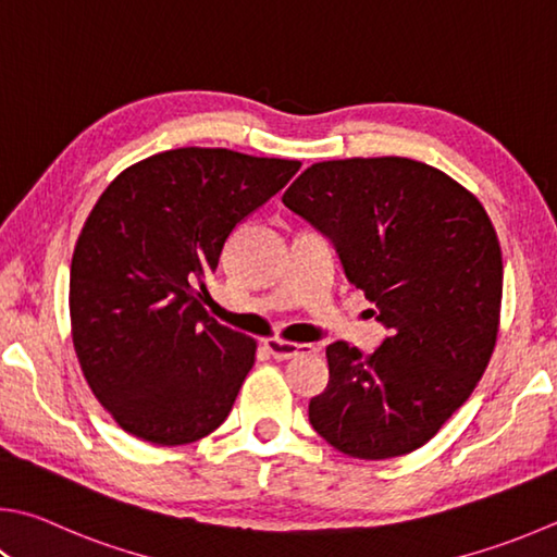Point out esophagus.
Returning <instances> with one entry per match:
<instances>
[{
	"instance_id": "1",
	"label": "esophagus",
	"mask_w": 557,
	"mask_h": 557,
	"mask_svg": "<svg viewBox=\"0 0 557 557\" xmlns=\"http://www.w3.org/2000/svg\"><path fill=\"white\" fill-rule=\"evenodd\" d=\"M265 348L275 360H289L295 356H305V352H317L311 343H289L280 338H265Z\"/></svg>"
}]
</instances>
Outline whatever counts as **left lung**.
Here are the masks:
<instances>
[{
    "label": "left lung",
    "mask_w": 557,
    "mask_h": 557,
    "mask_svg": "<svg viewBox=\"0 0 557 557\" xmlns=\"http://www.w3.org/2000/svg\"><path fill=\"white\" fill-rule=\"evenodd\" d=\"M282 201L331 240L389 331L370 356L346 341L326 348L313 431L362 460L421 448L470 397L497 341L504 268L487 211L409 158L317 163Z\"/></svg>",
    "instance_id": "left-lung-1"
}]
</instances>
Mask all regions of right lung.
Masks as SVG:
<instances>
[{"label":"right lung","mask_w":557,"mask_h":557,"mask_svg":"<svg viewBox=\"0 0 557 557\" xmlns=\"http://www.w3.org/2000/svg\"><path fill=\"white\" fill-rule=\"evenodd\" d=\"M299 168L177 148L126 168L99 197L73 252L70 321L87 384L131 436L185 446L226 421L256 341L211 319L197 285Z\"/></svg>","instance_id":"add662e5"}]
</instances>
